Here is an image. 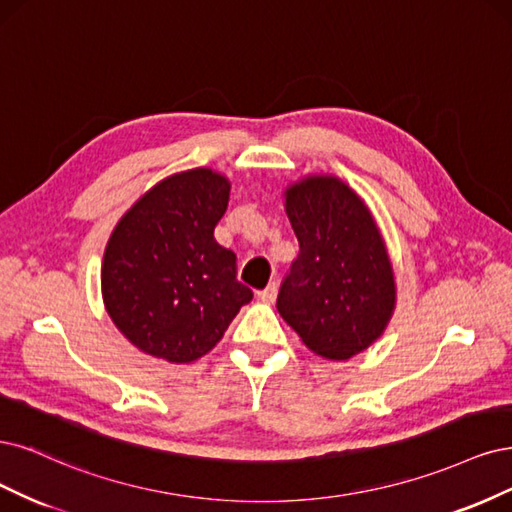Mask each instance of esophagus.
Listing matches in <instances>:
<instances>
[{"mask_svg": "<svg viewBox=\"0 0 512 512\" xmlns=\"http://www.w3.org/2000/svg\"><path fill=\"white\" fill-rule=\"evenodd\" d=\"M276 293H278V287H276V283H270L266 289H261V291H257V298L261 300V302H274L276 300Z\"/></svg>", "mask_w": 512, "mask_h": 512, "instance_id": "obj_1", "label": "esophagus"}]
</instances>
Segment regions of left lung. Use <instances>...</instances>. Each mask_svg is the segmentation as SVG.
Here are the masks:
<instances>
[{
    "label": "left lung",
    "mask_w": 512,
    "mask_h": 512,
    "mask_svg": "<svg viewBox=\"0 0 512 512\" xmlns=\"http://www.w3.org/2000/svg\"><path fill=\"white\" fill-rule=\"evenodd\" d=\"M300 253L276 308L308 349L327 359L364 351L393 312L395 285L370 210L338 178L315 176L287 191Z\"/></svg>",
    "instance_id": "1"
}]
</instances>
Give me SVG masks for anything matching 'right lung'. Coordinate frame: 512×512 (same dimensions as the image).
Returning <instances> with one entry per match:
<instances>
[{
	"label": "right lung",
	"instance_id": "1",
	"mask_svg": "<svg viewBox=\"0 0 512 512\" xmlns=\"http://www.w3.org/2000/svg\"><path fill=\"white\" fill-rule=\"evenodd\" d=\"M227 202V178L189 170L161 180L114 229L102 268L104 302L140 351L189 364L253 300L236 278V253L214 240Z\"/></svg>",
	"mask_w": 512,
	"mask_h": 512
}]
</instances>
